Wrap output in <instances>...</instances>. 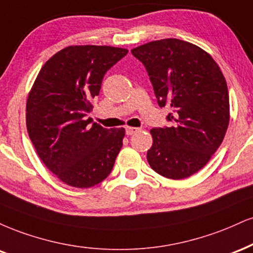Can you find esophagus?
<instances>
[{
	"mask_svg": "<svg viewBox=\"0 0 253 253\" xmlns=\"http://www.w3.org/2000/svg\"><path fill=\"white\" fill-rule=\"evenodd\" d=\"M137 131H139L138 127H132V126H126V133L127 136L132 135V133H135V132H137Z\"/></svg>",
	"mask_w": 253,
	"mask_h": 253,
	"instance_id": "esophagus-1",
	"label": "esophagus"
}]
</instances>
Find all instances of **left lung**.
I'll return each instance as SVG.
<instances>
[{
  "label": "left lung",
  "mask_w": 253,
  "mask_h": 253,
  "mask_svg": "<svg viewBox=\"0 0 253 253\" xmlns=\"http://www.w3.org/2000/svg\"><path fill=\"white\" fill-rule=\"evenodd\" d=\"M144 65L160 108L170 105L171 126L150 130L147 159L157 174L186 179L210 161L230 122L227 84L209 53L179 39L151 41L131 49Z\"/></svg>",
  "instance_id": "1"
}]
</instances>
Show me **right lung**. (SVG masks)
Wrapping results in <instances>:
<instances>
[{"mask_svg":"<svg viewBox=\"0 0 253 253\" xmlns=\"http://www.w3.org/2000/svg\"><path fill=\"white\" fill-rule=\"evenodd\" d=\"M126 53L111 46L66 47L46 61L29 92V138L44 166L68 186L90 188L114 168L126 130L91 125L87 115L105 73Z\"/></svg>","mask_w":253,"mask_h":253,"instance_id":"1","label":"right lung"}]
</instances>
